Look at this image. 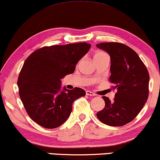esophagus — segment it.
Returning a JSON list of instances; mask_svg holds the SVG:
<instances>
[{"mask_svg":"<svg viewBox=\"0 0 160 160\" xmlns=\"http://www.w3.org/2000/svg\"><path fill=\"white\" fill-rule=\"evenodd\" d=\"M86 95H88V96H95V93H93V92L90 91H86Z\"/></svg>","mask_w":160,"mask_h":160,"instance_id":"esophagus-1","label":"esophagus"}]
</instances>
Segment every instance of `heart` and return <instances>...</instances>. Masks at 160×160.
<instances>
[{
	"label": "heart",
	"mask_w": 160,
	"mask_h": 160,
	"mask_svg": "<svg viewBox=\"0 0 160 160\" xmlns=\"http://www.w3.org/2000/svg\"><path fill=\"white\" fill-rule=\"evenodd\" d=\"M103 54H105L104 52H100V51H98V52H96V53L94 54V55H93V58H97V57H99V56L103 55Z\"/></svg>",
	"instance_id": "b5f03b06"
}]
</instances>
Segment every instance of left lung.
<instances>
[{
  "label": "left lung",
  "instance_id": "8db88e82",
  "mask_svg": "<svg viewBox=\"0 0 160 160\" xmlns=\"http://www.w3.org/2000/svg\"><path fill=\"white\" fill-rule=\"evenodd\" d=\"M97 46L110 55L109 81L117 89L114 100L102 97L106 106L97 116L102 123L121 127L138 115L149 94V73L138 55L120 42H102Z\"/></svg>",
  "mask_w": 160,
  "mask_h": 160
}]
</instances>
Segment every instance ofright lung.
<instances>
[{
  "label": "right lung",
  "mask_w": 160,
  "mask_h": 160,
  "mask_svg": "<svg viewBox=\"0 0 160 160\" xmlns=\"http://www.w3.org/2000/svg\"><path fill=\"white\" fill-rule=\"evenodd\" d=\"M91 44L78 42L46 46L24 61L18 78L21 100L29 117L44 128L54 129L67 121L72 102L85 96L80 88L61 90V78L72 74Z\"/></svg>",
  "instance_id": "obj_1"
}]
</instances>
